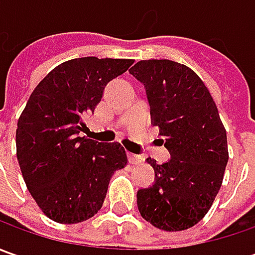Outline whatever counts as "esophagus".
Wrapping results in <instances>:
<instances>
[{
    "instance_id": "obj_1",
    "label": "esophagus",
    "mask_w": 255,
    "mask_h": 255,
    "mask_svg": "<svg viewBox=\"0 0 255 255\" xmlns=\"http://www.w3.org/2000/svg\"><path fill=\"white\" fill-rule=\"evenodd\" d=\"M128 159H129V163H132V164H139V163H142V156L134 154V153H128Z\"/></svg>"
}]
</instances>
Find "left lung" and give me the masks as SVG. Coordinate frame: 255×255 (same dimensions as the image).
<instances>
[{
	"label": "left lung",
	"mask_w": 255,
	"mask_h": 255,
	"mask_svg": "<svg viewBox=\"0 0 255 255\" xmlns=\"http://www.w3.org/2000/svg\"><path fill=\"white\" fill-rule=\"evenodd\" d=\"M129 72L146 88L150 115L170 160L157 164L153 186L137 191V209L164 231L187 230L210 210L229 162L227 133L199 75L169 59L139 61Z\"/></svg>",
	"instance_id": "obj_1"
}]
</instances>
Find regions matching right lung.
I'll list each match as a JSON object with an SVG mask.
<instances>
[{
    "label": "right lung",
    "mask_w": 255,
    "mask_h": 255,
    "mask_svg": "<svg viewBox=\"0 0 255 255\" xmlns=\"http://www.w3.org/2000/svg\"><path fill=\"white\" fill-rule=\"evenodd\" d=\"M133 59L76 58L58 65L31 93L16 128L25 184L46 217L75 224L102 207L112 174L128 164L121 143L79 136L108 82Z\"/></svg>",
    "instance_id": "obj_1"
}]
</instances>
